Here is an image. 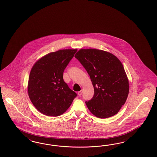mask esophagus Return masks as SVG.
Listing matches in <instances>:
<instances>
[{
  "label": "esophagus",
  "mask_w": 157,
  "mask_h": 157,
  "mask_svg": "<svg viewBox=\"0 0 157 157\" xmlns=\"http://www.w3.org/2000/svg\"><path fill=\"white\" fill-rule=\"evenodd\" d=\"M82 90H81V91H79L78 93V94L79 96H81L82 95Z\"/></svg>",
  "instance_id": "1"
}]
</instances>
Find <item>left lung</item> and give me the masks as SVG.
Masks as SVG:
<instances>
[{"mask_svg":"<svg viewBox=\"0 0 157 157\" xmlns=\"http://www.w3.org/2000/svg\"><path fill=\"white\" fill-rule=\"evenodd\" d=\"M90 78L94 94L86 104L95 116L106 119L119 112L127 98L129 81L123 66L112 53L81 49L75 55Z\"/></svg>","mask_w":157,"mask_h":157,"instance_id":"obj_1","label":"left lung"}]
</instances>
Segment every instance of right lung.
Masks as SVG:
<instances>
[{
  "label": "right lung",
  "instance_id": "1",
  "mask_svg": "<svg viewBox=\"0 0 157 157\" xmlns=\"http://www.w3.org/2000/svg\"><path fill=\"white\" fill-rule=\"evenodd\" d=\"M77 49H62L40 59L29 78V97L41 113L56 117L69 108L77 94L63 80V72Z\"/></svg>",
  "mask_w": 157,
  "mask_h": 157
}]
</instances>
